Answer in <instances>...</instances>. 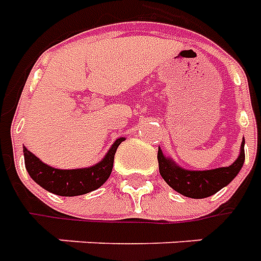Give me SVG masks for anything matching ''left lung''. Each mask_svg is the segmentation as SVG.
Wrapping results in <instances>:
<instances>
[{
  "instance_id": "obj_1",
  "label": "left lung",
  "mask_w": 261,
  "mask_h": 261,
  "mask_svg": "<svg viewBox=\"0 0 261 261\" xmlns=\"http://www.w3.org/2000/svg\"><path fill=\"white\" fill-rule=\"evenodd\" d=\"M245 162V141H242L241 153L233 164L211 170H187L166 158L158 149L159 173L175 192L190 198H205L228 186L239 173Z\"/></svg>"
}]
</instances>
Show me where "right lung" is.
I'll list each match as a JSON object with an SVG mask.
<instances>
[{
	"label": "right lung",
	"instance_id": "obj_1",
	"mask_svg": "<svg viewBox=\"0 0 261 261\" xmlns=\"http://www.w3.org/2000/svg\"><path fill=\"white\" fill-rule=\"evenodd\" d=\"M124 141L123 137L117 138L112 148L109 149L106 156L91 168L82 169H57L48 165L43 164L36 155L28 151L23 147L25 166L28 173L33 180L44 190L57 194V196L74 197L93 192L102 186L108 180L112 173L114 162V153L121 142Z\"/></svg>",
	"mask_w": 261,
	"mask_h": 261
}]
</instances>
